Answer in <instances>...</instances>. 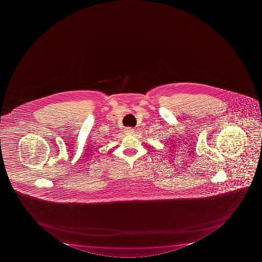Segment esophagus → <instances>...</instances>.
I'll list each match as a JSON object with an SVG mask.
<instances>
[{
  "label": "esophagus",
  "instance_id": "obj_1",
  "mask_svg": "<svg viewBox=\"0 0 262 262\" xmlns=\"http://www.w3.org/2000/svg\"><path fill=\"white\" fill-rule=\"evenodd\" d=\"M124 132L126 135H132L135 132V129L131 128V127H126V128L124 129Z\"/></svg>",
  "mask_w": 262,
  "mask_h": 262
}]
</instances>
